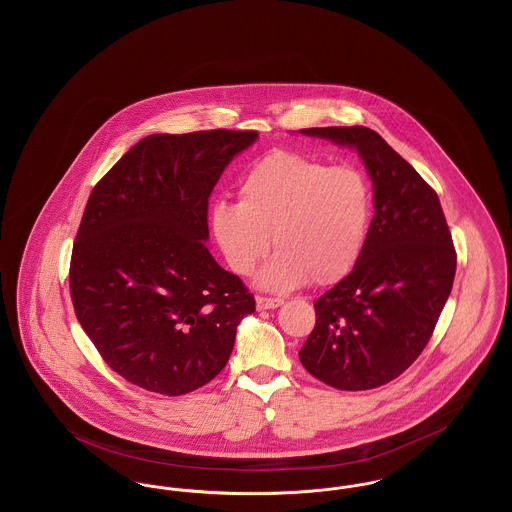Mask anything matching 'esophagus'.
<instances>
[{"mask_svg": "<svg viewBox=\"0 0 512 512\" xmlns=\"http://www.w3.org/2000/svg\"><path fill=\"white\" fill-rule=\"evenodd\" d=\"M284 303V299L280 297H257V311H268V309H276Z\"/></svg>", "mask_w": 512, "mask_h": 512, "instance_id": "obj_1", "label": "esophagus"}]
</instances>
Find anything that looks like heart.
<instances>
[{"label": "heart", "instance_id": "1", "mask_svg": "<svg viewBox=\"0 0 512 512\" xmlns=\"http://www.w3.org/2000/svg\"><path fill=\"white\" fill-rule=\"evenodd\" d=\"M238 203L215 201L209 228L226 265L249 276L278 253L259 276L265 290L286 292L307 280L334 284L357 265L372 217L365 174L317 159L276 151L245 172Z\"/></svg>", "mask_w": 512, "mask_h": 512}]
</instances>
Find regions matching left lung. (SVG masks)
I'll use <instances>...</instances> for the list:
<instances>
[{"label": "left lung", "instance_id": "8db88e82", "mask_svg": "<svg viewBox=\"0 0 512 512\" xmlns=\"http://www.w3.org/2000/svg\"><path fill=\"white\" fill-rule=\"evenodd\" d=\"M301 134L357 149L376 213L357 265L318 297L299 361L332 388L372 390L403 374L432 338L457 253L438 194L378 132L326 126Z\"/></svg>", "mask_w": 512, "mask_h": 512}]
</instances>
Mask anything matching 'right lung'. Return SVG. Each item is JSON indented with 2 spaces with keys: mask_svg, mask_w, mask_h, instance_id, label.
Wrapping results in <instances>:
<instances>
[{
  "mask_svg": "<svg viewBox=\"0 0 512 512\" xmlns=\"http://www.w3.org/2000/svg\"><path fill=\"white\" fill-rule=\"evenodd\" d=\"M255 130L151 134L92 190L71 257L74 313L124 380L184 395L226 366L255 311L209 253V195Z\"/></svg>",
  "mask_w": 512,
  "mask_h": 512,
  "instance_id": "right-lung-1",
  "label": "right lung"
}]
</instances>
